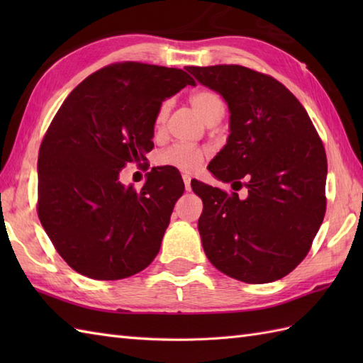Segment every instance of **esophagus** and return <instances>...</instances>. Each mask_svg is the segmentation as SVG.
<instances>
[{
	"label": "esophagus",
	"instance_id": "1",
	"mask_svg": "<svg viewBox=\"0 0 363 363\" xmlns=\"http://www.w3.org/2000/svg\"><path fill=\"white\" fill-rule=\"evenodd\" d=\"M182 181H184V186H186V190L190 191V190H191V186H190L191 177H190L189 174H182Z\"/></svg>",
	"mask_w": 363,
	"mask_h": 363
}]
</instances>
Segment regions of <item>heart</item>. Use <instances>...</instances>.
I'll list each match as a JSON object with an SVG mask.
<instances>
[{"mask_svg":"<svg viewBox=\"0 0 363 363\" xmlns=\"http://www.w3.org/2000/svg\"><path fill=\"white\" fill-rule=\"evenodd\" d=\"M191 106L195 107V111L199 113V117L203 120H209L213 113L223 112V104L218 95H215L213 91L201 90L191 96ZM169 109V103H164L160 106L156 115V128H162ZM207 157V151L204 148H198V146H189L182 143H174L168 148L162 150L157 156L156 162L160 167H169L177 172H186L191 173L203 164L204 159Z\"/></svg>","mask_w":363,"mask_h":363,"instance_id":"heart-1","label":"heart"}]
</instances>
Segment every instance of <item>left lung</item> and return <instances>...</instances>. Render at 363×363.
<instances>
[{"mask_svg":"<svg viewBox=\"0 0 363 363\" xmlns=\"http://www.w3.org/2000/svg\"><path fill=\"white\" fill-rule=\"evenodd\" d=\"M226 99L228 143L209 172L235 191L191 182L211 264L237 281L267 284L293 272L311 251L326 212L328 160L313 123L273 76L243 65L187 67ZM249 189L246 197L236 191Z\"/></svg>","mask_w":363,"mask_h":363,"instance_id":"obj_1","label":"left lung"}]
</instances>
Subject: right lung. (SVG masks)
I'll return each mask as SVG.
<instances>
[{"mask_svg": "<svg viewBox=\"0 0 363 363\" xmlns=\"http://www.w3.org/2000/svg\"><path fill=\"white\" fill-rule=\"evenodd\" d=\"M186 86L195 81L179 68L117 62L84 79L54 115L38 151L37 213L74 272L125 279L157 256L182 177L157 167L135 190L118 173L146 160L162 101Z\"/></svg>", "mask_w": 363, "mask_h": 363, "instance_id": "obj_1", "label": "right lung"}]
</instances>
